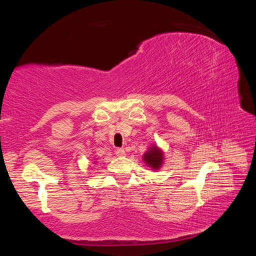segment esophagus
I'll use <instances>...</instances> for the list:
<instances>
[{
	"label": "esophagus",
	"instance_id": "obj_1",
	"mask_svg": "<svg viewBox=\"0 0 256 256\" xmlns=\"http://www.w3.org/2000/svg\"><path fill=\"white\" fill-rule=\"evenodd\" d=\"M116 152V156H118V157H125V150L124 149H122V148H120V149H118L115 151Z\"/></svg>",
	"mask_w": 256,
	"mask_h": 256
}]
</instances>
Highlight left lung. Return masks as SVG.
Instances as JSON below:
<instances>
[{
    "label": "left lung",
    "instance_id": "8db88e82",
    "mask_svg": "<svg viewBox=\"0 0 256 256\" xmlns=\"http://www.w3.org/2000/svg\"><path fill=\"white\" fill-rule=\"evenodd\" d=\"M144 162L148 164L149 167L152 168L154 170H158L160 167L162 166L164 162V154L158 146H150L146 152L144 154Z\"/></svg>",
    "mask_w": 256,
    "mask_h": 256
}]
</instances>
